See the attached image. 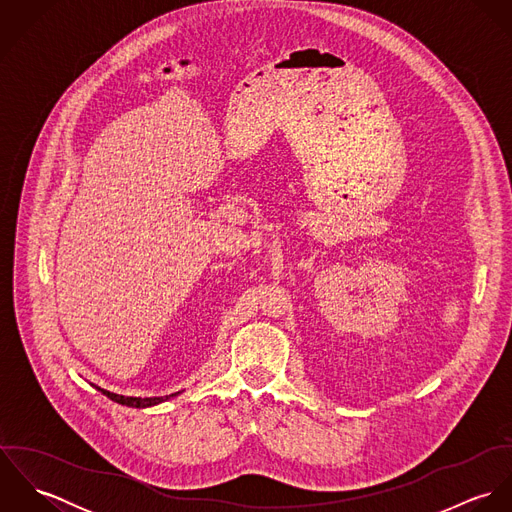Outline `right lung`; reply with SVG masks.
<instances>
[{
	"label": "right lung",
	"mask_w": 512,
	"mask_h": 512,
	"mask_svg": "<svg viewBox=\"0 0 512 512\" xmlns=\"http://www.w3.org/2000/svg\"><path fill=\"white\" fill-rule=\"evenodd\" d=\"M98 388V386H96ZM104 396H108L110 400H114V402H118V404H122V406H130V408H151V406H157V404H161V402H165V400H169V398H173V396H177V394H181V392H175V394H169V396H155V398H136V396H122V394H114V392H110V390H104V388H98Z\"/></svg>",
	"instance_id": "obj_1"
}]
</instances>
